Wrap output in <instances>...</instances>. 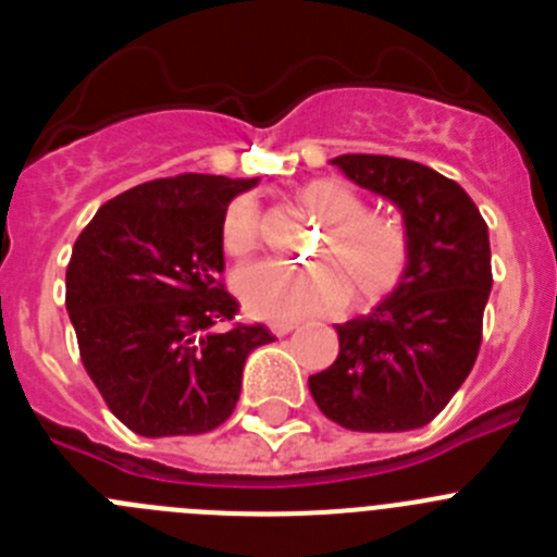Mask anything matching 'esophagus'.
I'll return each mask as SVG.
<instances>
[{
  "label": "esophagus",
  "mask_w": 557,
  "mask_h": 557,
  "mask_svg": "<svg viewBox=\"0 0 557 557\" xmlns=\"http://www.w3.org/2000/svg\"><path fill=\"white\" fill-rule=\"evenodd\" d=\"M295 329V323H270V332L278 334V337H284V334H289Z\"/></svg>",
  "instance_id": "1"
}]
</instances>
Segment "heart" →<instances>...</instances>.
I'll return each instance as SVG.
<instances>
[{
  "mask_svg": "<svg viewBox=\"0 0 557 557\" xmlns=\"http://www.w3.org/2000/svg\"><path fill=\"white\" fill-rule=\"evenodd\" d=\"M301 203L326 225L318 264L293 268L253 262L236 273V295L248 312L264 321H304L337 309L354 289L357 301L391 293L410 262L405 225L385 214H368L366 200L343 181L318 178L301 189ZM259 243V206L236 198L223 218V248L245 256Z\"/></svg>",
  "mask_w": 557,
  "mask_h": 557,
  "instance_id": "b5f03b06",
  "label": "heart"
}]
</instances>
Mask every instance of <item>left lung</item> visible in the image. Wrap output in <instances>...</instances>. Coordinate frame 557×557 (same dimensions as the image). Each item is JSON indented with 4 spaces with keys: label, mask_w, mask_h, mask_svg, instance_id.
<instances>
[{
    "label": "left lung",
    "mask_w": 557,
    "mask_h": 557,
    "mask_svg": "<svg viewBox=\"0 0 557 557\" xmlns=\"http://www.w3.org/2000/svg\"><path fill=\"white\" fill-rule=\"evenodd\" d=\"M332 164L398 206L410 262L385 301L334 326L339 354L309 393L346 430H418L474 368L494 284L488 225L460 184L418 161L346 152Z\"/></svg>",
    "instance_id": "1"
}]
</instances>
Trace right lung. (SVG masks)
Returning a JSON list of instances; mask_svg holds the SVG:
<instances>
[{"label": "right lung", "instance_id": "add662e5", "mask_svg": "<svg viewBox=\"0 0 557 557\" xmlns=\"http://www.w3.org/2000/svg\"><path fill=\"white\" fill-rule=\"evenodd\" d=\"M256 178L186 172L122 191L77 236L66 312L106 405L145 437L218 430L243 391L245 359L273 343L234 321L223 287V218Z\"/></svg>", "mask_w": 557, "mask_h": 557}]
</instances>
